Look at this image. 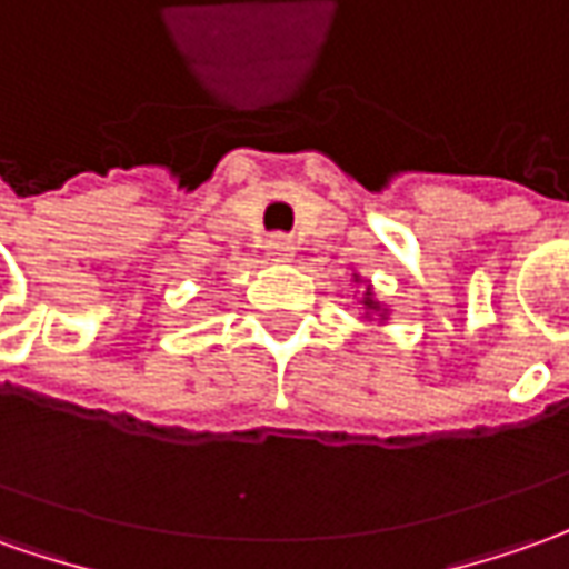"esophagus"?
Masks as SVG:
<instances>
[{"instance_id":"1","label":"esophagus","mask_w":569,"mask_h":569,"mask_svg":"<svg viewBox=\"0 0 569 569\" xmlns=\"http://www.w3.org/2000/svg\"><path fill=\"white\" fill-rule=\"evenodd\" d=\"M264 249H268V254L273 258V261H289L292 252H296V246H292V239H289V236H270Z\"/></svg>"}]
</instances>
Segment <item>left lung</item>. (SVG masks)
Instances as JSON below:
<instances>
[{"label":"left lung","instance_id":"8db88e82","mask_svg":"<svg viewBox=\"0 0 569 569\" xmlns=\"http://www.w3.org/2000/svg\"><path fill=\"white\" fill-rule=\"evenodd\" d=\"M365 305H370V308H377V305H373V301H365Z\"/></svg>","mask_w":569,"mask_h":569}]
</instances>
